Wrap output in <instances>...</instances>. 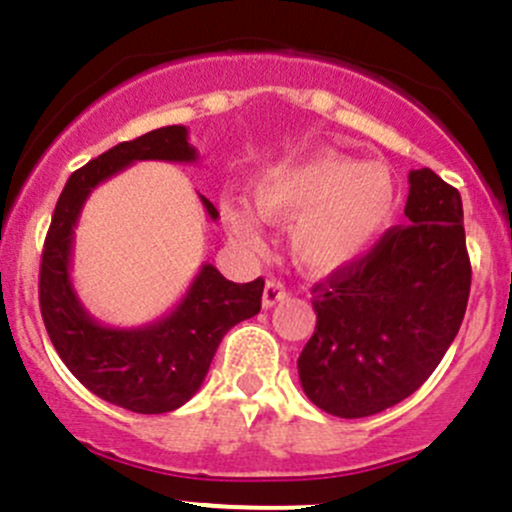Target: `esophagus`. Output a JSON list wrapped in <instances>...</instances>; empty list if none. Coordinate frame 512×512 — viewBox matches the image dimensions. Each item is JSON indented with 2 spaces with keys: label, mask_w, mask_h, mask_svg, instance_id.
<instances>
[{
  "label": "esophagus",
  "mask_w": 512,
  "mask_h": 512,
  "mask_svg": "<svg viewBox=\"0 0 512 512\" xmlns=\"http://www.w3.org/2000/svg\"><path fill=\"white\" fill-rule=\"evenodd\" d=\"M287 292H285V285L278 283V280H268L266 287H263V307H273L275 302L285 300Z\"/></svg>",
  "instance_id": "1"
}]
</instances>
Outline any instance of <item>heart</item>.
Returning a JSON list of instances; mask_svg holds the SVG:
<instances>
[{
	"label": "heart",
	"mask_w": 512,
	"mask_h": 512,
	"mask_svg": "<svg viewBox=\"0 0 512 512\" xmlns=\"http://www.w3.org/2000/svg\"><path fill=\"white\" fill-rule=\"evenodd\" d=\"M258 216L290 222L287 246L297 266L333 273L358 261L392 225L396 183L380 164H355L336 152H312L268 169L254 186ZM244 203L225 208L234 244L263 246V227Z\"/></svg>",
	"instance_id": "1"
}]
</instances>
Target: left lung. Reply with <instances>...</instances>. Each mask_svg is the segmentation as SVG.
Listing matches in <instances>:
<instances>
[{
	"label": "left lung",
	"instance_id": "8db88e82",
	"mask_svg": "<svg viewBox=\"0 0 512 512\" xmlns=\"http://www.w3.org/2000/svg\"><path fill=\"white\" fill-rule=\"evenodd\" d=\"M404 215L363 258L314 285L317 329L300 353L304 394L338 418L399 404L433 375L467 312L472 263L457 188L409 174Z\"/></svg>",
	"mask_w": 512,
	"mask_h": 512
}]
</instances>
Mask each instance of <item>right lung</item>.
Listing matches in <instances>:
<instances>
[{"instance_id": "1", "label": "right lung", "mask_w": 512, "mask_h": 512, "mask_svg": "<svg viewBox=\"0 0 512 512\" xmlns=\"http://www.w3.org/2000/svg\"><path fill=\"white\" fill-rule=\"evenodd\" d=\"M145 159L195 162L183 125H166L120 142L67 179L57 200L40 261V314L50 341L89 392L135 413H166L186 404L208 375L215 350L239 321L261 312L263 280L232 283L205 263L186 297L154 324L111 329L91 317L72 287V241L84 200L125 166ZM210 220L220 212L203 198Z\"/></svg>"}]
</instances>
